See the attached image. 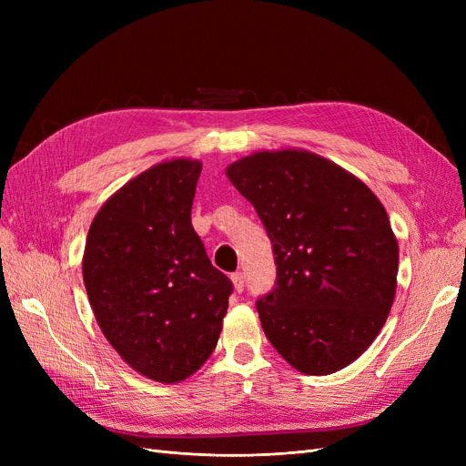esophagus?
Returning <instances> with one entry per match:
<instances>
[{
  "label": "esophagus",
  "mask_w": 466,
  "mask_h": 466,
  "mask_svg": "<svg viewBox=\"0 0 466 466\" xmlns=\"http://www.w3.org/2000/svg\"><path fill=\"white\" fill-rule=\"evenodd\" d=\"M231 279H233L235 291H237V293H243V289H245V276H243V272H235V274L231 276Z\"/></svg>",
  "instance_id": "34e87169"
}]
</instances>
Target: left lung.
<instances>
[{
  "label": "left lung",
  "mask_w": 466,
  "mask_h": 466,
  "mask_svg": "<svg viewBox=\"0 0 466 466\" xmlns=\"http://www.w3.org/2000/svg\"><path fill=\"white\" fill-rule=\"evenodd\" d=\"M272 241L276 284L257 299L268 340L295 370L329 375L383 329L399 243L360 178L301 149L258 151L228 167Z\"/></svg>",
  "instance_id": "8db88e82"
}]
</instances>
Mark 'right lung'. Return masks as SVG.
<instances>
[{
	"label": "right lung",
	"mask_w": 466,
	"mask_h": 466,
	"mask_svg": "<svg viewBox=\"0 0 466 466\" xmlns=\"http://www.w3.org/2000/svg\"><path fill=\"white\" fill-rule=\"evenodd\" d=\"M200 171V161L173 159L130 180L98 209L83 255L98 327L130 368L159 383L200 370L233 291L192 228Z\"/></svg>",
	"instance_id": "add662e5"
}]
</instances>
